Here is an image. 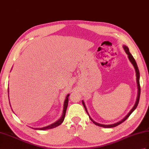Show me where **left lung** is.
<instances>
[{
	"mask_svg": "<svg viewBox=\"0 0 149 149\" xmlns=\"http://www.w3.org/2000/svg\"><path fill=\"white\" fill-rule=\"evenodd\" d=\"M123 49L124 50V51L126 52V53L127 54V57H128V59L130 61V62L131 63V64L133 65V66L134 67V70H135V72H136V84H137V89H138V92H137V97H136V102H135V103H134V105L133 106V107L132 108V109H131L130 112L127 114V115L124 117V118H123L121 120H120V121L117 122L116 123H114V124H100V123H96V121H95L94 120H93L91 117H90V116H89V114L88 112V110H87V108H86V106L85 105L84 103V100H82V105L83 106H84V109L86 110V112H87L88 115L89 116V119H91V121L94 123L95 124H96V126H100V127H107V128H110V127H116L117 126L119 125L120 124L123 123L124 121H125V120L128 118L129 116L131 115V113H132L134 110H135L136 109V107L138 106V102H139V100H140V72H139V70H138V66H137V64H136V62L135 61V60H134L133 56H132V54H131L130 53V50H129V48L127 47L126 46H125V45H124L123 46Z\"/></svg>",
	"mask_w": 149,
	"mask_h": 149,
	"instance_id": "8db88e82",
	"label": "left lung"
}]
</instances>
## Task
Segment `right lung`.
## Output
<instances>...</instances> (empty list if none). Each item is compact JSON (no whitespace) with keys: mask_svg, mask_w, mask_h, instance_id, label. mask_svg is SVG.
Wrapping results in <instances>:
<instances>
[{"mask_svg":"<svg viewBox=\"0 0 149 149\" xmlns=\"http://www.w3.org/2000/svg\"><path fill=\"white\" fill-rule=\"evenodd\" d=\"M8 93H9V89H8ZM69 94H68L66 96V98L64 102V104H63V113H62L61 117L57 121H56L55 123L50 124L49 126H47L46 127H40V128H35V127H32V128L34 129V130H49V129H52V128H54L58 126H60V124L63 123V121L65 119V113H66V110L67 109V106H68V96H69ZM10 106H11V104H10Z\"/></svg>","mask_w":149,"mask_h":149,"instance_id":"obj_1","label":"right lung"}]
</instances>
